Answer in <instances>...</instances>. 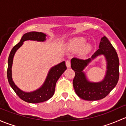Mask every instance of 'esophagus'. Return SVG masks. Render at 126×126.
<instances>
[{"label":"esophagus","instance_id":"esophagus-1","mask_svg":"<svg viewBox=\"0 0 126 126\" xmlns=\"http://www.w3.org/2000/svg\"><path fill=\"white\" fill-rule=\"evenodd\" d=\"M65 63H66V66H67V68H70L71 63H70V61H67Z\"/></svg>","mask_w":126,"mask_h":126}]
</instances>
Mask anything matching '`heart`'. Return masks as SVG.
Instances as JSON below:
<instances>
[{"label": "heart", "mask_w": 126, "mask_h": 126, "mask_svg": "<svg viewBox=\"0 0 126 126\" xmlns=\"http://www.w3.org/2000/svg\"><path fill=\"white\" fill-rule=\"evenodd\" d=\"M85 42V39L82 38H77L72 40L68 45V48L71 51H78L81 48V47ZM91 45L89 44H85L83 45L81 49V53L82 54H86L90 52L91 50Z\"/></svg>", "instance_id": "1"}]
</instances>
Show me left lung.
Returning a JSON list of instances; mask_svg holds the SVG:
<instances>
[{
	"mask_svg": "<svg viewBox=\"0 0 126 126\" xmlns=\"http://www.w3.org/2000/svg\"><path fill=\"white\" fill-rule=\"evenodd\" d=\"M100 55H104L107 61L106 76L101 82H90L86 79L83 70L92 60ZM119 65L117 53L106 36L101 38L99 49L91 58H72L71 67L75 73L73 85L77 95L87 101H97L105 98L117 84L120 76Z\"/></svg>",
	"mask_w": 126,
	"mask_h": 126,
	"instance_id": "left-lung-1",
	"label": "left lung"
}]
</instances>
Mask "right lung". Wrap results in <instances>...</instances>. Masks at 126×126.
Listing matches in <instances>:
<instances>
[{
    "label": "right lung",
    "instance_id": "add662e5",
    "mask_svg": "<svg viewBox=\"0 0 126 126\" xmlns=\"http://www.w3.org/2000/svg\"><path fill=\"white\" fill-rule=\"evenodd\" d=\"M46 34L41 32H31L23 35L20 42L15 45L10 52L8 60L7 78L10 85L16 92L18 96L24 101L30 103H39L48 100L53 96L55 90L56 84L62 74L67 69L65 62L63 61L59 64L53 67L49 71L44 84L37 90L32 92H25L15 85L12 79L13 61L16 51L22 45L24 41L30 40L38 42H44L45 40Z\"/></svg>",
    "mask_w": 126,
    "mask_h": 126
}]
</instances>
